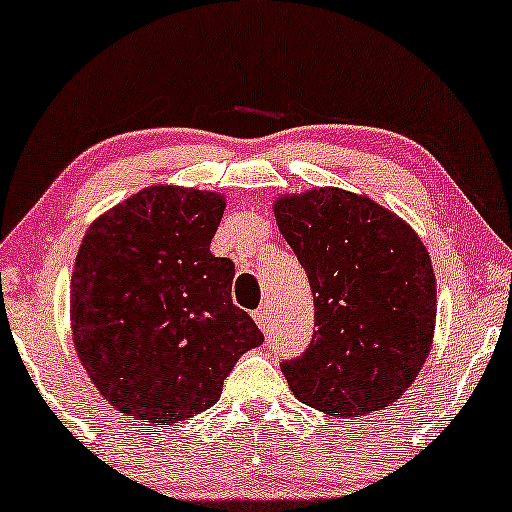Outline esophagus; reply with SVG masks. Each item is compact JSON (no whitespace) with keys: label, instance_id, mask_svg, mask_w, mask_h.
Here are the masks:
<instances>
[{"label":"esophagus","instance_id":"34e87169","mask_svg":"<svg viewBox=\"0 0 512 512\" xmlns=\"http://www.w3.org/2000/svg\"><path fill=\"white\" fill-rule=\"evenodd\" d=\"M252 317H255V322L262 331H269V310H267V307H257V310L252 312Z\"/></svg>","mask_w":512,"mask_h":512}]
</instances>
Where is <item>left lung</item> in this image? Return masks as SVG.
<instances>
[{"label":"left lung","instance_id":"obj_1","mask_svg":"<svg viewBox=\"0 0 512 512\" xmlns=\"http://www.w3.org/2000/svg\"><path fill=\"white\" fill-rule=\"evenodd\" d=\"M274 214L315 298L310 346L281 365L295 398L338 417L389 408L432 348L427 248L389 209L341 188L283 195Z\"/></svg>","mask_w":512,"mask_h":512}]
</instances>
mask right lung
<instances>
[{"label":"right lung","instance_id":"1","mask_svg":"<svg viewBox=\"0 0 512 512\" xmlns=\"http://www.w3.org/2000/svg\"><path fill=\"white\" fill-rule=\"evenodd\" d=\"M224 195L152 186L92 221L71 276L73 346L116 410L174 424L209 410L264 336L209 252Z\"/></svg>","mask_w":512,"mask_h":512}]
</instances>
